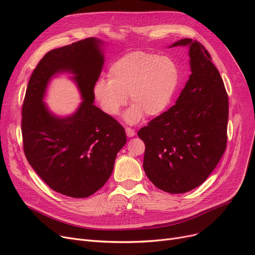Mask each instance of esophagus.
<instances>
[{"mask_svg": "<svg viewBox=\"0 0 255 255\" xmlns=\"http://www.w3.org/2000/svg\"><path fill=\"white\" fill-rule=\"evenodd\" d=\"M125 131H126V134L128 137H133L135 135V131L131 128H126Z\"/></svg>", "mask_w": 255, "mask_h": 255, "instance_id": "esophagus-1", "label": "esophagus"}]
</instances>
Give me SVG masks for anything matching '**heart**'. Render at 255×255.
<instances>
[{
  "mask_svg": "<svg viewBox=\"0 0 255 255\" xmlns=\"http://www.w3.org/2000/svg\"><path fill=\"white\" fill-rule=\"evenodd\" d=\"M110 78H99L94 86V97L100 109L110 117H117L127 105L128 124H135L146 114H162L179 88L180 70L169 57L146 51H132L116 60L110 67Z\"/></svg>",
  "mask_w": 255,
  "mask_h": 255,
  "instance_id": "obj_1",
  "label": "heart"
}]
</instances>
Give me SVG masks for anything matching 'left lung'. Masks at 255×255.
Masks as SVG:
<instances>
[{
	"label": "left lung",
	"instance_id": "obj_1",
	"mask_svg": "<svg viewBox=\"0 0 255 255\" xmlns=\"http://www.w3.org/2000/svg\"><path fill=\"white\" fill-rule=\"evenodd\" d=\"M188 46L191 74L176 104L153 119L137 135L145 144L146 177L168 193L202 185L221 159L227 142L229 97L209 51L185 38L170 45Z\"/></svg>",
	"mask_w": 255,
	"mask_h": 255
}]
</instances>
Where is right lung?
<instances>
[{"mask_svg":"<svg viewBox=\"0 0 255 255\" xmlns=\"http://www.w3.org/2000/svg\"><path fill=\"white\" fill-rule=\"evenodd\" d=\"M101 44L92 37L48 51L31 75L21 110L23 151L30 165L52 190L75 198L101 188L127 141L118 121L93 104L104 63ZM61 72L75 75L84 100L66 118L52 115L43 103L47 84Z\"/></svg>","mask_w":255,"mask_h":255,"instance_id":"1","label":"right lung"}]
</instances>
